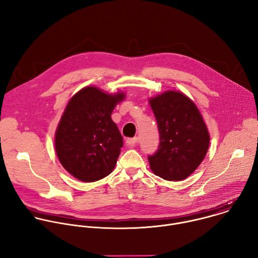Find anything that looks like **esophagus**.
<instances>
[{"label":"esophagus","mask_w":258,"mask_h":258,"mask_svg":"<svg viewBox=\"0 0 258 258\" xmlns=\"http://www.w3.org/2000/svg\"><path fill=\"white\" fill-rule=\"evenodd\" d=\"M126 144L130 147H135V146H137V144H139V138L135 137V138H132V139H127Z\"/></svg>","instance_id":"obj_1"}]
</instances>
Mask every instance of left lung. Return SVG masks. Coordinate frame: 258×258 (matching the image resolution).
I'll use <instances>...</instances> for the list:
<instances>
[{
    "label": "left lung",
    "instance_id": "left-lung-1",
    "mask_svg": "<svg viewBox=\"0 0 258 258\" xmlns=\"http://www.w3.org/2000/svg\"><path fill=\"white\" fill-rule=\"evenodd\" d=\"M160 144L148 160L152 171L166 180L187 178L203 161L210 137L195 103L186 95L167 91L151 98Z\"/></svg>",
    "mask_w": 258,
    "mask_h": 258
}]
</instances>
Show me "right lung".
Instances as JSON below:
<instances>
[{
    "instance_id": "obj_1",
    "label": "right lung",
    "mask_w": 258,
    "mask_h": 258,
    "mask_svg": "<svg viewBox=\"0 0 258 258\" xmlns=\"http://www.w3.org/2000/svg\"><path fill=\"white\" fill-rule=\"evenodd\" d=\"M123 99V93L109 95L96 87L70 99L55 134V149L71 175L91 182L111 173L123 145L111 113Z\"/></svg>"
}]
</instances>
